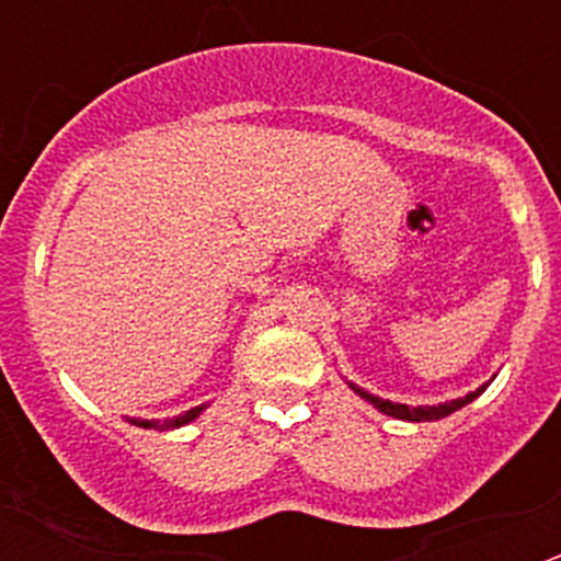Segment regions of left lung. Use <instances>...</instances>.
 I'll list each match as a JSON object with an SVG mask.
<instances>
[{
    "label": "left lung",
    "mask_w": 561,
    "mask_h": 561,
    "mask_svg": "<svg viewBox=\"0 0 561 561\" xmlns=\"http://www.w3.org/2000/svg\"><path fill=\"white\" fill-rule=\"evenodd\" d=\"M489 381H492V379H489ZM489 381H485V385H480L478 390H472V393L460 396V399L444 401V404H419V408H410V404H399V401H390V399H379V396L368 393V390L356 388L354 381H348V388L354 390V393L359 396V399H365V401H368V404H374V408L379 410V413L393 415V419H399V421H438V419H447V415H453L455 410L466 408L469 401L478 399V396L483 393L485 388H489Z\"/></svg>",
    "instance_id": "obj_1"
}]
</instances>
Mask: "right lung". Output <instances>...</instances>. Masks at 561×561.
Returning a JSON list of instances; mask_svg holds the SVG:
<instances>
[{
    "label": "right lung",
    "mask_w": 561,
    "mask_h": 561,
    "mask_svg": "<svg viewBox=\"0 0 561 561\" xmlns=\"http://www.w3.org/2000/svg\"><path fill=\"white\" fill-rule=\"evenodd\" d=\"M207 404H199V408H191L185 410L182 415H173V419H128V424H134V427H142V430H160V433H165V430H180L185 427V424H191V421L199 419L202 413H205Z\"/></svg>",
    "instance_id": "add662e5"
}]
</instances>
